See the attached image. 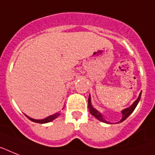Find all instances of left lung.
<instances>
[{
  "mask_svg": "<svg viewBox=\"0 0 155 155\" xmlns=\"http://www.w3.org/2000/svg\"><path fill=\"white\" fill-rule=\"evenodd\" d=\"M141 95H142V92H140V94H139L138 99H137L136 100L134 101V104H132L130 107L126 108V109H124V110L122 111V114H123V118H122L121 121L120 122L124 121V120H125V119H127V117L129 116V115H130V114L133 112V111H134V110L135 109V107H136V106L138 105V104H139V100H140ZM88 107H89V110H90V113L92 114L93 116H95L96 119H98L99 120H100V121L104 122V123H107V121H105V120L104 119V118H103V116H102V114H100V113H99L98 110H95V108H93V107L91 106V104L90 95H89V98H88Z\"/></svg>",
  "mask_w": 155,
  "mask_h": 155,
  "instance_id": "1",
  "label": "left lung"
}]
</instances>
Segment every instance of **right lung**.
<instances>
[{
  "label": "right lung",
  "instance_id": "right-lung-1",
  "mask_svg": "<svg viewBox=\"0 0 155 155\" xmlns=\"http://www.w3.org/2000/svg\"><path fill=\"white\" fill-rule=\"evenodd\" d=\"M25 115H26V114H25ZM59 115H60V114H59V113H56V114H52V115H50V116L47 117V118H46V119H41V120H38V119H32V118H30V117L27 116V115H26V116H27L28 119H30V120H31V121L34 122V123H49V122L52 121V120H53V119H56V118H57V117L59 116Z\"/></svg>",
  "mask_w": 155,
  "mask_h": 155
}]
</instances>
